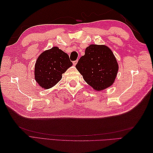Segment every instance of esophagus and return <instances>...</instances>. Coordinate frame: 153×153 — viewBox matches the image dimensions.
Segmentation results:
<instances>
[{
	"label": "esophagus",
	"instance_id": "esophagus-1",
	"mask_svg": "<svg viewBox=\"0 0 153 153\" xmlns=\"http://www.w3.org/2000/svg\"><path fill=\"white\" fill-rule=\"evenodd\" d=\"M77 62H78V60H76V61H74L73 62V64H74V66H76V65L77 64Z\"/></svg>",
	"mask_w": 153,
	"mask_h": 153
}]
</instances>
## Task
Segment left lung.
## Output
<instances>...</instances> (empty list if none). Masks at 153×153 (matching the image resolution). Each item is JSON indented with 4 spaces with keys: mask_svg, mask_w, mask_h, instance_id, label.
Segmentation results:
<instances>
[{
    "mask_svg": "<svg viewBox=\"0 0 153 153\" xmlns=\"http://www.w3.org/2000/svg\"><path fill=\"white\" fill-rule=\"evenodd\" d=\"M76 68L88 85L96 91H100L112 85L119 66L109 47L103 45H90Z\"/></svg>",
    "mask_w": 153,
    "mask_h": 153,
    "instance_id": "obj_1",
    "label": "left lung"
}]
</instances>
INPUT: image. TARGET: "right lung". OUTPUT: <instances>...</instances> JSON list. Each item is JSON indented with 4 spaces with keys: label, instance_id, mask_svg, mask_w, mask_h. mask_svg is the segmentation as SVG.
Returning a JSON list of instances; mask_svg holds the SVG:
<instances>
[{
    "label": "right lung",
    "instance_id": "add662e5",
    "mask_svg": "<svg viewBox=\"0 0 153 153\" xmlns=\"http://www.w3.org/2000/svg\"><path fill=\"white\" fill-rule=\"evenodd\" d=\"M69 56L57 47L43 51L35 64V79L42 88L48 89L59 82L68 68L72 66Z\"/></svg>",
    "mask_w": 153,
    "mask_h": 153
}]
</instances>
